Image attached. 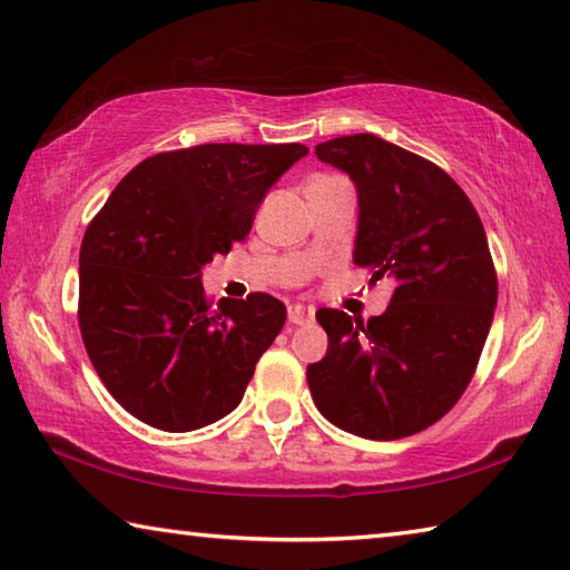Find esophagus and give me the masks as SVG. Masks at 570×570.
<instances>
[{
  "mask_svg": "<svg viewBox=\"0 0 570 570\" xmlns=\"http://www.w3.org/2000/svg\"><path fill=\"white\" fill-rule=\"evenodd\" d=\"M288 322L292 324H312L314 322V308L304 304L288 306Z\"/></svg>",
  "mask_w": 570,
  "mask_h": 570,
  "instance_id": "obj_1",
  "label": "esophagus"
}]
</instances>
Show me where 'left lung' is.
Here are the masks:
<instances>
[{
  "mask_svg": "<svg viewBox=\"0 0 570 570\" xmlns=\"http://www.w3.org/2000/svg\"><path fill=\"white\" fill-rule=\"evenodd\" d=\"M356 188L354 264L394 284L370 322L320 308L330 336L306 366L316 410L344 432L400 440L435 424L472 380L498 304L485 228L435 163L372 132L316 146Z\"/></svg>",
  "mask_w": 570,
  "mask_h": 570,
  "instance_id": "8db88e82",
  "label": "left lung"
}]
</instances>
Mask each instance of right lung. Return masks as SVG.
<instances>
[{
  "instance_id": "1",
  "label": "right lung",
  "mask_w": 570,
  "mask_h": 570,
  "mask_svg": "<svg viewBox=\"0 0 570 570\" xmlns=\"http://www.w3.org/2000/svg\"><path fill=\"white\" fill-rule=\"evenodd\" d=\"M298 142H208L158 153L110 193L80 246V332L95 372L132 417L190 432L244 400L286 322L268 294L204 296V266L248 236Z\"/></svg>"
}]
</instances>
